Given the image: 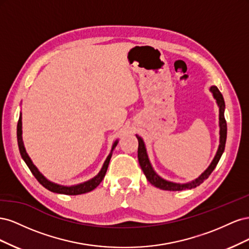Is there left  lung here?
I'll use <instances>...</instances> for the list:
<instances>
[{
    "label": "left lung",
    "instance_id": "1",
    "mask_svg": "<svg viewBox=\"0 0 249 249\" xmlns=\"http://www.w3.org/2000/svg\"><path fill=\"white\" fill-rule=\"evenodd\" d=\"M211 92L213 93L214 99L216 100L218 106H219V126H220V144L219 147H218L217 154L214 158V160L211 163L208 169L202 173V175L197 178L195 180L191 183L188 184H177V183H172L168 182V180H165L162 178H160L157 173L154 171L152 165L149 163L148 157L146 154V149L144 146V142L139 137L138 135H136V137L138 139V160L139 164L141 166L142 171L144 172V175L147 178L148 182L154 185L157 188H160L162 190H168V191H182L186 189H192V188H195L199 186L201 183H203V180H206L211 173L213 172L215 167L217 166L218 162H219L220 158L224 152V147H225V141H227V133H228V126H227V120L224 118V100L221 92L219 91L216 86H212L210 88Z\"/></svg>",
    "mask_w": 249,
    "mask_h": 249
}]
</instances>
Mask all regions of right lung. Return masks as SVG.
Segmentation results:
<instances>
[{
    "label": "right lung",
    "instance_id": "add662e5",
    "mask_svg": "<svg viewBox=\"0 0 249 249\" xmlns=\"http://www.w3.org/2000/svg\"><path fill=\"white\" fill-rule=\"evenodd\" d=\"M117 142L118 141L114 142V144H113V147H112V150H113V148L116 146ZM18 148H19L20 156H21L22 159H24V161L26 162L29 169L31 170V172L33 173V176L35 177V178L38 180V182L44 188H47L48 190H50L52 192H55V193H61V194H66V195H79V194L90 192V191H92L93 189H95V188L99 186L101 184L102 180L104 179L105 175H106L108 166H109V162H110L111 156H112V150H111V153L108 156L106 161H105V163L103 165V168L99 172V175H97L96 177H94L92 179H90V180H88V182H85V183L77 185V186L65 187V186H60V185L54 184V183L50 182V180H48L38 171V169L35 167V165L32 163L31 159H30V158H29V156H28V154L26 152V149H25L24 143H22V138H21V114L19 115L18 122Z\"/></svg>",
    "mask_w": 249,
    "mask_h": 249
}]
</instances>
